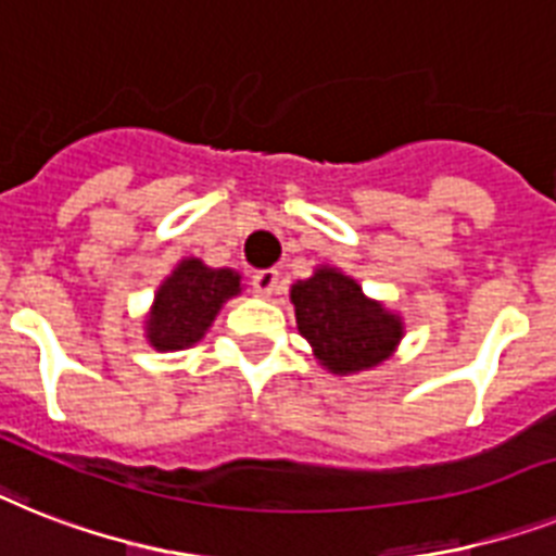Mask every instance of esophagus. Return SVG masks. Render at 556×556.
<instances>
[{
	"instance_id": "1",
	"label": "esophagus",
	"mask_w": 556,
	"mask_h": 556,
	"mask_svg": "<svg viewBox=\"0 0 556 556\" xmlns=\"http://www.w3.org/2000/svg\"><path fill=\"white\" fill-rule=\"evenodd\" d=\"M254 288H256V293H263V296H270V293H274L279 288V270H274V268L256 270V274H254Z\"/></svg>"
}]
</instances>
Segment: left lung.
<instances>
[{
	"mask_svg": "<svg viewBox=\"0 0 556 556\" xmlns=\"http://www.w3.org/2000/svg\"><path fill=\"white\" fill-rule=\"evenodd\" d=\"M291 302L296 328L333 377L371 371L396 354L405 337L403 317L333 265H317L308 279H296Z\"/></svg>",
	"mask_w": 556,
	"mask_h": 556,
	"instance_id": "left-lung-1",
	"label": "left lung"
}]
</instances>
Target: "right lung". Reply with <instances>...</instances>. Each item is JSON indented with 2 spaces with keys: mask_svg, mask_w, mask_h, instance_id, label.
Wrapping results in <instances>:
<instances>
[{
  "mask_svg": "<svg viewBox=\"0 0 556 556\" xmlns=\"http://www.w3.org/2000/svg\"><path fill=\"white\" fill-rule=\"evenodd\" d=\"M242 293V274L211 268L200 256H185L153 291L146 314V340L156 351L191 349L211 331L216 314Z\"/></svg>",
  "mask_w": 556,
  "mask_h": 556,
  "instance_id": "1",
  "label": "right lung"
}]
</instances>
